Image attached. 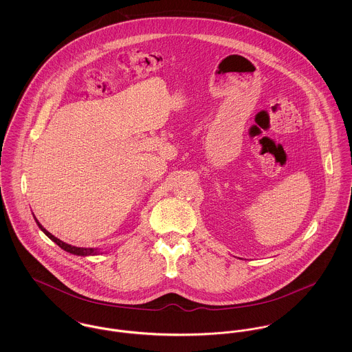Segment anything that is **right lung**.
<instances>
[{
	"label": "right lung",
	"instance_id": "add662e5",
	"mask_svg": "<svg viewBox=\"0 0 352 352\" xmlns=\"http://www.w3.org/2000/svg\"><path fill=\"white\" fill-rule=\"evenodd\" d=\"M35 221H36V223H38V226H39V229L50 239L52 240L58 247H60L63 251L69 252V253H73V254H77V256H95V254H99L100 252L98 251V250H94V248H78V247H73V245H69V244H66V243H63V241H60L59 239H56L55 236H52L50 232H47L41 223H39V221L35 218Z\"/></svg>",
	"mask_w": 352,
	"mask_h": 352
}]
</instances>
